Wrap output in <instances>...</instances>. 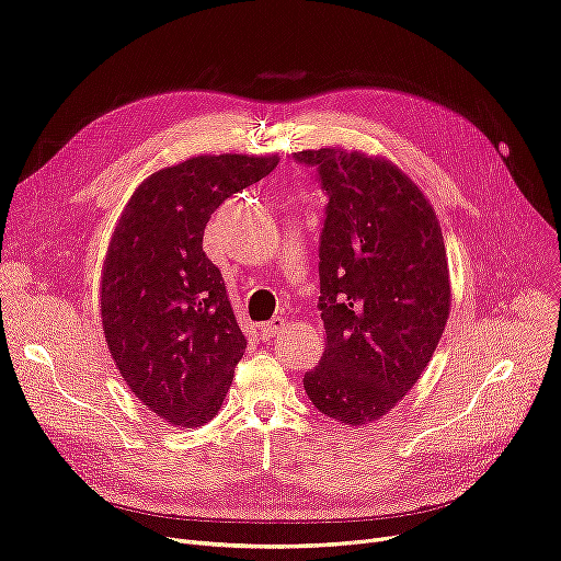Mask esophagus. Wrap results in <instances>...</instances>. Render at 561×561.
Listing matches in <instances>:
<instances>
[{
    "instance_id": "1",
    "label": "esophagus",
    "mask_w": 561,
    "mask_h": 561,
    "mask_svg": "<svg viewBox=\"0 0 561 561\" xmlns=\"http://www.w3.org/2000/svg\"><path fill=\"white\" fill-rule=\"evenodd\" d=\"M284 330H286V321L282 319V316H275V319H271V321L261 325V332H263L267 339H273V336L282 334Z\"/></svg>"
}]
</instances>
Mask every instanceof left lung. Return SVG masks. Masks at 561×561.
<instances>
[{"instance_id":"obj_1","label":"left lung","mask_w":561,"mask_h":561,"mask_svg":"<svg viewBox=\"0 0 561 561\" xmlns=\"http://www.w3.org/2000/svg\"><path fill=\"white\" fill-rule=\"evenodd\" d=\"M328 194L319 248L325 351L305 374L325 417L380 420L415 385L451 305L449 267L433 206L397 164L341 146L298 151Z\"/></svg>"}]
</instances>
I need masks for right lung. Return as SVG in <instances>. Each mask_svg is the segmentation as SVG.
Here are the masks:
<instances>
[{"mask_svg":"<svg viewBox=\"0 0 561 561\" xmlns=\"http://www.w3.org/2000/svg\"><path fill=\"white\" fill-rule=\"evenodd\" d=\"M277 162L222 153L164 167L133 192L112 233L101 277L107 348L135 397L172 426L217 415L248 348L204 229Z\"/></svg>","mask_w":561,"mask_h":561,"instance_id":"1","label":"right lung"}]
</instances>
